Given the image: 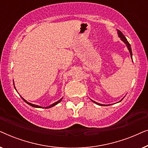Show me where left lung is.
<instances>
[{"label":"left lung","instance_id":"obj_1","mask_svg":"<svg viewBox=\"0 0 148 148\" xmlns=\"http://www.w3.org/2000/svg\"><path fill=\"white\" fill-rule=\"evenodd\" d=\"M118 34H119V37L121 38V39L123 40V42H124V43L126 44V46H127V48H128V50H129V52H130V54H131V57L132 58V51H131V45H130V44L129 43V42L127 41V38L125 37V36L123 35V33L122 32H121V31H119V30H118ZM92 102H94V101L93 100H92ZM120 101V102H121ZM94 103H96V104H98V105H100V106H105V105H103V104H99V103H97V102H94ZM107 106H108V105H107Z\"/></svg>","mask_w":148,"mask_h":148}]
</instances>
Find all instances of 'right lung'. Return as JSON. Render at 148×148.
<instances>
[{"instance_id":"obj_1","label":"right lung","mask_w":148,"mask_h":148,"mask_svg":"<svg viewBox=\"0 0 148 148\" xmlns=\"http://www.w3.org/2000/svg\"><path fill=\"white\" fill-rule=\"evenodd\" d=\"M21 98H22V99H23V100L24 101H25V102L26 103H27V104H29V105H30V106H32V107H35V108H42V107H41V106H38V105H35V104H31V103H29V102H27V101H26V100H25V99H23V98H22V97H21ZM62 98H61V99H60V100H58V101H57V102H56L55 103H54V104H52V105H50V106L46 107V108H51V107H52V106H55V105H56V104H58V103H59V102H60V101H61V100H62Z\"/></svg>"}]
</instances>
